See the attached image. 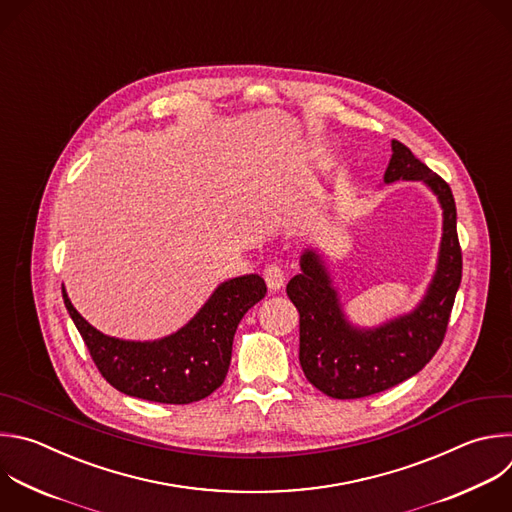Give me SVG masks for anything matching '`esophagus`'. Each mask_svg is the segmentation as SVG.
Listing matches in <instances>:
<instances>
[{"mask_svg": "<svg viewBox=\"0 0 512 512\" xmlns=\"http://www.w3.org/2000/svg\"><path fill=\"white\" fill-rule=\"evenodd\" d=\"M263 277L271 291H279L285 285V273L279 265H267L263 271Z\"/></svg>", "mask_w": 512, "mask_h": 512, "instance_id": "34e87169", "label": "esophagus"}]
</instances>
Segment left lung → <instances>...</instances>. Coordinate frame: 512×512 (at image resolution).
<instances>
[{
  "label": "left lung",
  "instance_id": "1",
  "mask_svg": "<svg viewBox=\"0 0 512 512\" xmlns=\"http://www.w3.org/2000/svg\"><path fill=\"white\" fill-rule=\"evenodd\" d=\"M398 181L426 185L442 209L436 271L414 309L380 325H356L344 309L323 255L313 247L303 249L301 273L287 283V295L299 311V364L309 384L329 398H366L402 384L434 358L446 333L462 279L454 197L408 146L392 140L384 185Z\"/></svg>",
  "mask_w": 512,
  "mask_h": 512
}]
</instances>
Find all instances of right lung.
Segmentation results:
<instances>
[{
	"label": "right lung",
	"instance_id": "add662e5",
	"mask_svg": "<svg viewBox=\"0 0 512 512\" xmlns=\"http://www.w3.org/2000/svg\"><path fill=\"white\" fill-rule=\"evenodd\" d=\"M265 293L257 273L227 279L181 329L134 342L90 325L62 287L66 309L104 380L126 396L158 404L199 402L225 382L237 325Z\"/></svg>",
	"mask_w": 512,
	"mask_h": 512
}]
</instances>
